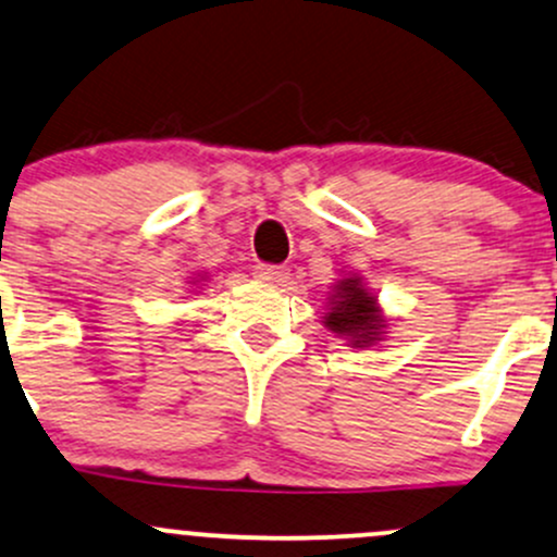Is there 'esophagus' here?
I'll return each mask as SVG.
<instances>
[{"label":"esophagus","instance_id":"esophagus-1","mask_svg":"<svg viewBox=\"0 0 557 557\" xmlns=\"http://www.w3.org/2000/svg\"><path fill=\"white\" fill-rule=\"evenodd\" d=\"M256 277L267 285H285L290 277V269L288 267H274V264H259L256 267Z\"/></svg>","mask_w":557,"mask_h":557}]
</instances>
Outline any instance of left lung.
Wrapping results in <instances>:
<instances>
[{"label":"left lung","instance_id":"8db88e82","mask_svg":"<svg viewBox=\"0 0 557 557\" xmlns=\"http://www.w3.org/2000/svg\"><path fill=\"white\" fill-rule=\"evenodd\" d=\"M325 327L333 333L346 335L354 346H370L372 341H377L381 330L386 327V320L377 314L375 296H370L364 290L362 280L359 277H346L335 285L333 298H330Z\"/></svg>","mask_w":557,"mask_h":557}]
</instances>
